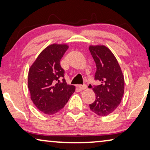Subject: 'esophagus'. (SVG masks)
Listing matches in <instances>:
<instances>
[{
    "mask_svg": "<svg viewBox=\"0 0 150 150\" xmlns=\"http://www.w3.org/2000/svg\"><path fill=\"white\" fill-rule=\"evenodd\" d=\"M78 87H79L81 90H84V89H85L86 88H87V85H78Z\"/></svg>",
    "mask_w": 150,
    "mask_h": 150,
    "instance_id": "esophagus-1",
    "label": "esophagus"
}]
</instances>
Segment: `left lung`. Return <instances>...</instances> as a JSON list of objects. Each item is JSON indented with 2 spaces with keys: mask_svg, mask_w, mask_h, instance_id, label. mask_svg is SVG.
<instances>
[{
  "mask_svg": "<svg viewBox=\"0 0 150 150\" xmlns=\"http://www.w3.org/2000/svg\"><path fill=\"white\" fill-rule=\"evenodd\" d=\"M89 51L96 65L95 79L101 84L93 88L96 100L90 109L100 116L114 112L124 93V77L116 57L104 45H90Z\"/></svg>",
  "mask_w": 150,
  "mask_h": 150,
  "instance_id": "8db88e82",
  "label": "left lung"
}]
</instances>
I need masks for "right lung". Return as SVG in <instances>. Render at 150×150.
<instances>
[{"mask_svg":"<svg viewBox=\"0 0 150 150\" xmlns=\"http://www.w3.org/2000/svg\"><path fill=\"white\" fill-rule=\"evenodd\" d=\"M68 48L66 44L49 45L40 52L28 70L30 99L44 114L59 112L75 91V86L67 85L63 79L64 70L60 65L61 59Z\"/></svg>","mask_w":150,"mask_h":150,"instance_id":"right-lung-1","label":"right lung"}]
</instances>
